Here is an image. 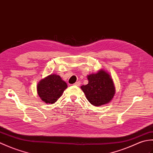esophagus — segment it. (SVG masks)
<instances>
[{
	"instance_id": "esophagus-1",
	"label": "esophagus",
	"mask_w": 153,
	"mask_h": 153,
	"mask_svg": "<svg viewBox=\"0 0 153 153\" xmlns=\"http://www.w3.org/2000/svg\"><path fill=\"white\" fill-rule=\"evenodd\" d=\"M80 82H76L74 83V85H76V86H79L80 85Z\"/></svg>"
}]
</instances>
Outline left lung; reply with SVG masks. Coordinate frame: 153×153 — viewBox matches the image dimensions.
<instances>
[{"label": "left lung", "mask_w": 153, "mask_h": 153, "mask_svg": "<svg viewBox=\"0 0 153 153\" xmlns=\"http://www.w3.org/2000/svg\"><path fill=\"white\" fill-rule=\"evenodd\" d=\"M88 84L81 86L88 101L96 106L109 103L115 95L116 90L110 75L100 69L98 72L87 75Z\"/></svg>", "instance_id": "left-lung-1"}]
</instances>
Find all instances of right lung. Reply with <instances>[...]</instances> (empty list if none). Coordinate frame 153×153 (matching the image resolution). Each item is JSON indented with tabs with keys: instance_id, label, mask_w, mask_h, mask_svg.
Returning <instances> with one entry per match:
<instances>
[{
	"instance_id": "add662e5",
	"label": "right lung",
	"mask_w": 153,
	"mask_h": 153,
	"mask_svg": "<svg viewBox=\"0 0 153 153\" xmlns=\"http://www.w3.org/2000/svg\"><path fill=\"white\" fill-rule=\"evenodd\" d=\"M68 87L67 83L58 75L52 74L39 81L37 85L39 97L47 104H54Z\"/></svg>"
}]
</instances>
